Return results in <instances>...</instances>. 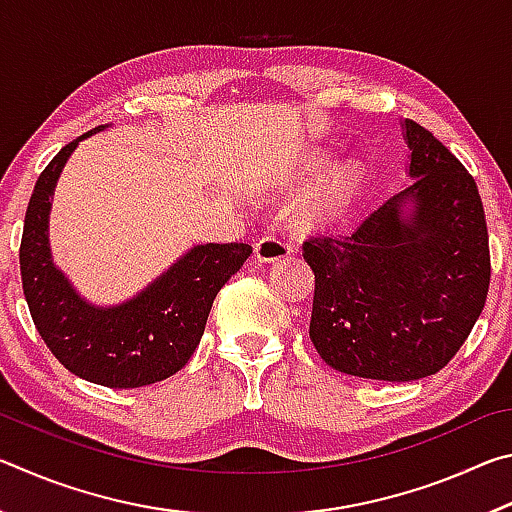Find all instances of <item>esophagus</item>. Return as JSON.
Segmentation results:
<instances>
[{"label": "esophagus", "mask_w": 512, "mask_h": 512, "mask_svg": "<svg viewBox=\"0 0 512 512\" xmlns=\"http://www.w3.org/2000/svg\"><path fill=\"white\" fill-rule=\"evenodd\" d=\"M291 255V244L287 239L277 235H266L255 241V257L259 262H275V259H282Z\"/></svg>", "instance_id": "34e87169"}]
</instances>
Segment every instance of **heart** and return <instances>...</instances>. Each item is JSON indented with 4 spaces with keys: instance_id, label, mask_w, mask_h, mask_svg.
Here are the masks:
<instances>
[{
    "instance_id": "heart-1",
    "label": "heart",
    "mask_w": 512,
    "mask_h": 512,
    "mask_svg": "<svg viewBox=\"0 0 512 512\" xmlns=\"http://www.w3.org/2000/svg\"><path fill=\"white\" fill-rule=\"evenodd\" d=\"M325 160L318 158L314 162V167H323ZM361 180V167L357 162H348L343 167L336 169L332 176L327 178V183L323 189L314 196L311 201V210L316 214H334L339 212L341 207L350 201L352 194L357 192Z\"/></svg>"
}]
</instances>
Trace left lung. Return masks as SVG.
<instances>
[{
    "label": "left lung",
    "instance_id": "left-lung-1",
    "mask_svg": "<svg viewBox=\"0 0 512 512\" xmlns=\"http://www.w3.org/2000/svg\"><path fill=\"white\" fill-rule=\"evenodd\" d=\"M404 128L413 185L354 228L302 244L316 275L309 339L327 366L363 379L436 375L470 336L490 287L474 178L427 128L413 119Z\"/></svg>",
    "mask_w": 512,
    "mask_h": 512
}]
</instances>
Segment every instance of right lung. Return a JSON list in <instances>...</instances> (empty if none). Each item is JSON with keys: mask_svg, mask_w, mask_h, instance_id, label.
Returning <instances> with one entry per match:
<instances>
[{"mask_svg": "<svg viewBox=\"0 0 512 512\" xmlns=\"http://www.w3.org/2000/svg\"><path fill=\"white\" fill-rule=\"evenodd\" d=\"M101 128L65 144L33 187L20 244L22 289L38 334L69 372L108 388H140L176 375L192 359L216 293L244 266L253 246H194L119 307H94L76 296L51 262L49 198L76 144Z\"/></svg>", "mask_w": 512, "mask_h": 512, "instance_id": "1", "label": "right lung"}]
</instances>
